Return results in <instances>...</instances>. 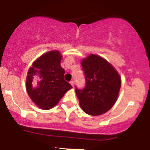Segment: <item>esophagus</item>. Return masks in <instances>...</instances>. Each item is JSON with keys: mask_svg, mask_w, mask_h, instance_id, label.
Returning a JSON list of instances; mask_svg holds the SVG:
<instances>
[{"mask_svg": "<svg viewBox=\"0 0 150 150\" xmlns=\"http://www.w3.org/2000/svg\"><path fill=\"white\" fill-rule=\"evenodd\" d=\"M70 85L73 86V87H74V82H73V81H70Z\"/></svg>", "mask_w": 150, "mask_h": 150, "instance_id": "obj_1", "label": "esophagus"}]
</instances>
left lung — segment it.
<instances>
[{
    "mask_svg": "<svg viewBox=\"0 0 150 150\" xmlns=\"http://www.w3.org/2000/svg\"><path fill=\"white\" fill-rule=\"evenodd\" d=\"M86 79L83 89H75L82 111L91 116H99L112 108L118 99L121 77L109 62L95 54L81 61Z\"/></svg>",
    "mask_w": 150,
    "mask_h": 150,
    "instance_id": "obj_1",
    "label": "left lung"
}]
</instances>
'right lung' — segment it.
<instances>
[{
	"label": "right lung",
	"instance_id": "add662e5",
	"mask_svg": "<svg viewBox=\"0 0 150 150\" xmlns=\"http://www.w3.org/2000/svg\"><path fill=\"white\" fill-rule=\"evenodd\" d=\"M61 53L57 50L48 51L34 61L27 72V94L42 109L54 107L65 93L73 88L64 80L65 70L61 66Z\"/></svg>",
	"mask_w": 150,
	"mask_h": 150
}]
</instances>
